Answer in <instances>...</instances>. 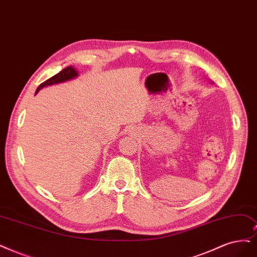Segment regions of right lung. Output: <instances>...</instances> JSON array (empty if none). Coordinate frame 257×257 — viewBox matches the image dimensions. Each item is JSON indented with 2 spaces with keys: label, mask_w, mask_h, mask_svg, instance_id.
<instances>
[{
  "label": "right lung",
  "mask_w": 257,
  "mask_h": 257,
  "mask_svg": "<svg viewBox=\"0 0 257 257\" xmlns=\"http://www.w3.org/2000/svg\"><path fill=\"white\" fill-rule=\"evenodd\" d=\"M76 77H78V72L76 71V69L74 68V66H72V65L66 66L65 69L60 71L58 74L54 75L53 77H51V78H49L47 80H45L44 82H42L39 85V87L37 88L36 94L39 92L41 89H43L45 87H49V85H53V84L69 81V80H72V79H74Z\"/></svg>",
  "instance_id": "obj_1"
}]
</instances>
